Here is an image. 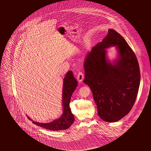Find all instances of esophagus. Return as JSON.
I'll return each mask as SVG.
<instances>
[{"instance_id":"34e87169","label":"esophagus","mask_w":151,"mask_h":151,"mask_svg":"<svg viewBox=\"0 0 151 151\" xmlns=\"http://www.w3.org/2000/svg\"><path fill=\"white\" fill-rule=\"evenodd\" d=\"M84 78V75H83V73H82V72L81 71H79L77 75V78H78V80L79 82H81L83 79Z\"/></svg>"}]
</instances>
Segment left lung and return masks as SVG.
Returning a JSON list of instances; mask_svg holds the SVG:
<instances>
[{"mask_svg":"<svg viewBox=\"0 0 151 151\" xmlns=\"http://www.w3.org/2000/svg\"><path fill=\"white\" fill-rule=\"evenodd\" d=\"M112 45L119 52L114 65L105 57V49ZM83 67V82L91 90L101 119L114 122L128 114L137 98L141 74L136 56L124 37L109 29L87 54Z\"/></svg>","mask_w":151,"mask_h":151,"instance_id":"8db88e82","label":"left lung"}]
</instances>
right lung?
Wrapping results in <instances>:
<instances>
[{
    "instance_id": "obj_1",
    "label": "right lung",
    "mask_w": 151,
    "mask_h": 151,
    "mask_svg": "<svg viewBox=\"0 0 151 151\" xmlns=\"http://www.w3.org/2000/svg\"><path fill=\"white\" fill-rule=\"evenodd\" d=\"M78 86V82L73 76L72 71H69L66 73L64 79L63 91V104L64 107L63 114L59 119L50 123L42 124L32 121V123L41 127L51 131H60L69 128L74 121V116L70 107L71 97L73 91ZM27 118L30 119L29 117Z\"/></svg>"
}]
</instances>
